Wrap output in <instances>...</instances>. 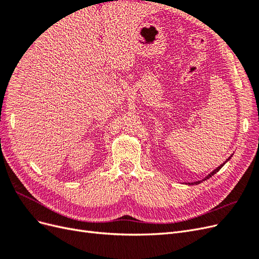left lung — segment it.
<instances>
[{
    "instance_id": "1",
    "label": "left lung",
    "mask_w": 259,
    "mask_h": 259,
    "mask_svg": "<svg viewBox=\"0 0 259 259\" xmlns=\"http://www.w3.org/2000/svg\"><path fill=\"white\" fill-rule=\"evenodd\" d=\"M229 159H230V158H229ZM229 159H228V160H229ZM228 160H227L226 162H228ZM226 162H225V163H226ZM225 163H224V164H222V165H221V166H218V167H217L216 169H214L213 171H211V173H210V174H208V175H207V176H206V177H205L204 179H203V180H199V182H195V183H189V185H198V184H200V183H202V182H204V180L208 179L209 177H211V176H213L214 174H216V173H217V171H218L219 169H221V168H222V167H223V166L225 165Z\"/></svg>"
}]
</instances>
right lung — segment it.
<instances>
[{"label": "right lung", "instance_id": "obj_1", "mask_svg": "<svg viewBox=\"0 0 259 259\" xmlns=\"http://www.w3.org/2000/svg\"><path fill=\"white\" fill-rule=\"evenodd\" d=\"M116 1H117V0H116Z\"/></svg>", "mask_w": 259, "mask_h": 259}]
</instances>
